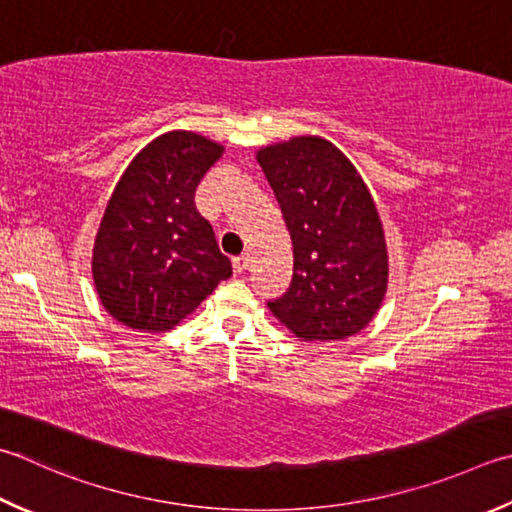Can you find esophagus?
<instances>
[{
    "mask_svg": "<svg viewBox=\"0 0 512 512\" xmlns=\"http://www.w3.org/2000/svg\"><path fill=\"white\" fill-rule=\"evenodd\" d=\"M248 262H250V253L237 255V257L233 259V268H235V273H244L246 266H248Z\"/></svg>",
    "mask_w": 512,
    "mask_h": 512,
    "instance_id": "34e87169",
    "label": "esophagus"
}]
</instances>
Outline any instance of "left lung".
Here are the masks:
<instances>
[{
    "label": "left lung",
    "mask_w": 512,
    "mask_h": 512,
    "mask_svg": "<svg viewBox=\"0 0 512 512\" xmlns=\"http://www.w3.org/2000/svg\"><path fill=\"white\" fill-rule=\"evenodd\" d=\"M293 239V282L270 313L304 342L373 322L388 286L382 219L362 175L335 144L304 135L257 150Z\"/></svg>",
    "instance_id": "left-lung-1"
}]
</instances>
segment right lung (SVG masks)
<instances>
[{
    "label": "right lung",
    "mask_w": 512,
    "mask_h": 512,
    "mask_svg": "<svg viewBox=\"0 0 512 512\" xmlns=\"http://www.w3.org/2000/svg\"><path fill=\"white\" fill-rule=\"evenodd\" d=\"M224 146L170 130L144 146L108 199L93 246V279L117 322L164 333L233 275L195 190Z\"/></svg>",
    "instance_id": "1"
}]
</instances>
